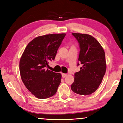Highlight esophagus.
<instances>
[{"mask_svg":"<svg viewBox=\"0 0 123 123\" xmlns=\"http://www.w3.org/2000/svg\"><path fill=\"white\" fill-rule=\"evenodd\" d=\"M67 75H68V74H64V73H62V76L63 78L66 77Z\"/></svg>","mask_w":123,"mask_h":123,"instance_id":"34e87169","label":"esophagus"}]
</instances>
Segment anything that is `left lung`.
I'll list each match as a JSON object with an SVG mask.
<instances>
[{"label":"left lung","mask_w":123,"mask_h":123,"mask_svg":"<svg viewBox=\"0 0 123 123\" xmlns=\"http://www.w3.org/2000/svg\"><path fill=\"white\" fill-rule=\"evenodd\" d=\"M72 35L80 43L78 60L82 67L80 71L74 74V81L71 89L82 95H90L98 88L106 71L105 50L92 36L79 33Z\"/></svg>","instance_id":"8db88e82"}]
</instances>
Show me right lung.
<instances>
[{"mask_svg":"<svg viewBox=\"0 0 123 123\" xmlns=\"http://www.w3.org/2000/svg\"><path fill=\"white\" fill-rule=\"evenodd\" d=\"M65 33L49 34L38 36L28 43L20 60L21 80L32 94L38 99H46L55 94L61 83L60 73L46 67L54 60Z\"/></svg>","mask_w":123,"mask_h":123,"instance_id":"add662e5","label":"right lung"}]
</instances>
